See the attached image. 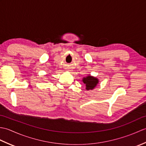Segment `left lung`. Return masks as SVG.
Masks as SVG:
<instances>
[{
    "instance_id": "obj_1",
    "label": "left lung",
    "mask_w": 146,
    "mask_h": 146,
    "mask_svg": "<svg viewBox=\"0 0 146 146\" xmlns=\"http://www.w3.org/2000/svg\"><path fill=\"white\" fill-rule=\"evenodd\" d=\"M82 82L86 86V90H92L96 86H97L99 83V80L98 78H96L95 76H91L89 75L86 77H83L82 79Z\"/></svg>"
}]
</instances>
